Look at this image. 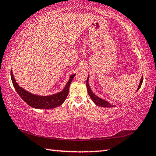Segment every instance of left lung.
Instances as JSON below:
<instances>
[{
	"instance_id": "1",
	"label": "left lung",
	"mask_w": 156,
	"mask_h": 156,
	"mask_svg": "<svg viewBox=\"0 0 156 156\" xmlns=\"http://www.w3.org/2000/svg\"><path fill=\"white\" fill-rule=\"evenodd\" d=\"M88 78H87V90H88V93L89 94V96H90L91 99L92 100V101H93L94 103L98 105V106H100V107H114L115 105H112L111 103H109L108 102L106 101L105 100H103V99H102L101 98L98 97L97 95H95L93 92H92L91 89L90 88V86H89L88 84ZM143 80H144V77L142 76V78L140 80V85H139V87L137 89V91L139 90V89L140 88L142 84V82H143Z\"/></svg>"
}]
</instances>
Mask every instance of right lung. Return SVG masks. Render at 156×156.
<instances>
[{"label":"right lung","mask_w":156,"mask_h":156,"mask_svg":"<svg viewBox=\"0 0 156 156\" xmlns=\"http://www.w3.org/2000/svg\"><path fill=\"white\" fill-rule=\"evenodd\" d=\"M75 76V74L70 76L69 80L67 82V84H66L64 90L59 92V93L50 96H39L31 94L30 92L26 91L21 87H20L18 84L16 83L14 76L12 74V70L11 72L12 84L14 86V88H15L16 92H17L23 100L30 106V107L39 109L54 108L62 105L63 102L65 101L66 98L68 97L69 85H70L73 78H74Z\"/></svg>","instance_id":"obj_1"}]
</instances>
